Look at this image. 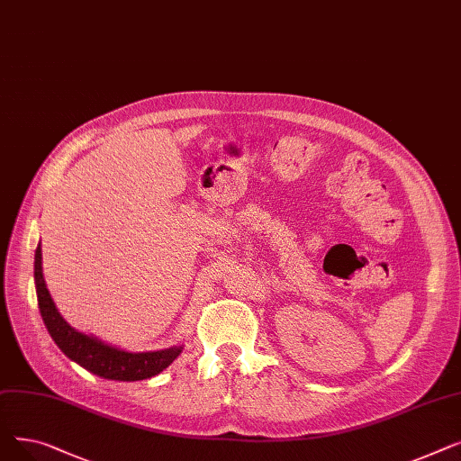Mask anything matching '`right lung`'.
Returning a JSON list of instances; mask_svg holds the SVG:
<instances>
[{"mask_svg": "<svg viewBox=\"0 0 461 461\" xmlns=\"http://www.w3.org/2000/svg\"><path fill=\"white\" fill-rule=\"evenodd\" d=\"M35 289L41 318L58 348L87 372L112 381H141L166 370L181 355L183 346L158 351H125L110 346L93 334L78 332L58 312L42 276L41 243L35 250Z\"/></svg>", "mask_w": 461, "mask_h": 461, "instance_id": "1", "label": "right lung"}]
</instances>
